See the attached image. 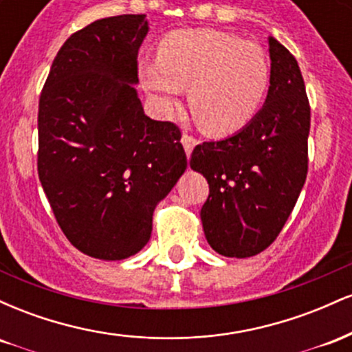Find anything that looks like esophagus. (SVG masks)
Returning a JSON list of instances; mask_svg holds the SVG:
<instances>
[{
	"label": "esophagus",
	"mask_w": 352,
	"mask_h": 352,
	"mask_svg": "<svg viewBox=\"0 0 352 352\" xmlns=\"http://www.w3.org/2000/svg\"><path fill=\"white\" fill-rule=\"evenodd\" d=\"M182 144H184L185 153H187V155H190V153H192V151H193V147H195V145L199 144V140H197L193 135L184 134V135H182Z\"/></svg>",
	"instance_id": "esophagus-1"
}]
</instances>
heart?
Returning a JSON list of instances; mask_svg holds the SVG:
<instances>
[{"instance_id": "1", "label": "heart", "mask_w": 352, "mask_h": 352, "mask_svg": "<svg viewBox=\"0 0 352 352\" xmlns=\"http://www.w3.org/2000/svg\"><path fill=\"white\" fill-rule=\"evenodd\" d=\"M140 79L164 111L188 87V107L212 135L246 125L263 102L270 63L258 44L215 30L175 31L157 47V63L140 64Z\"/></svg>"}]
</instances>
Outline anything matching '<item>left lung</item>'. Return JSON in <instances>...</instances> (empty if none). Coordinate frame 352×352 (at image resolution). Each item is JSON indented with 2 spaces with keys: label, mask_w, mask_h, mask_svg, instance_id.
Returning a JSON list of instances; mask_svg holds the SVG:
<instances>
[{
  "label": "left lung",
  "mask_w": 352,
  "mask_h": 352,
  "mask_svg": "<svg viewBox=\"0 0 352 352\" xmlns=\"http://www.w3.org/2000/svg\"><path fill=\"white\" fill-rule=\"evenodd\" d=\"M272 72L263 109L235 135L204 142L190 167L208 182L200 217L217 253L248 258L280 235L308 173L311 109L294 56L268 39Z\"/></svg>",
  "instance_id": "8db88e82"
}]
</instances>
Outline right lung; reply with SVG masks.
Instances as JSON below:
<instances>
[{
  "mask_svg": "<svg viewBox=\"0 0 352 352\" xmlns=\"http://www.w3.org/2000/svg\"><path fill=\"white\" fill-rule=\"evenodd\" d=\"M145 14L87 24L63 44L38 114V173L79 252L124 260L147 245L157 204L187 168L180 129L144 114L134 84Z\"/></svg>",
  "mask_w": 352,
  "mask_h": 352,
  "instance_id": "add662e5",
  "label": "right lung"
}]
</instances>
